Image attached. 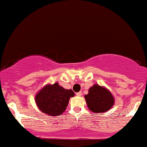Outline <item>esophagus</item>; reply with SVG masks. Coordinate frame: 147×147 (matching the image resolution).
I'll return each mask as SVG.
<instances>
[{"instance_id":"esophagus-1","label":"esophagus","mask_w":147,"mask_h":147,"mask_svg":"<svg viewBox=\"0 0 147 147\" xmlns=\"http://www.w3.org/2000/svg\"><path fill=\"white\" fill-rule=\"evenodd\" d=\"M76 95L77 96H81L82 95V92H78L76 93Z\"/></svg>"}]
</instances>
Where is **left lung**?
<instances>
[{
	"label": "left lung",
	"instance_id": "8db88e82",
	"mask_svg": "<svg viewBox=\"0 0 147 147\" xmlns=\"http://www.w3.org/2000/svg\"><path fill=\"white\" fill-rule=\"evenodd\" d=\"M88 108L94 113L107 111L113 107L114 99L111 92L99 85H94L85 95Z\"/></svg>",
	"mask_w": 147,
	"mask_h": 147
}]
</instances>
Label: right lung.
Here are the masks:
<instances>
[{"label": "right lung", "instance_id": "add662e5", "mask_svg": "<svg viewBox=\"0 0 147 147\" xmlns=\"http://www.w3.org/2000/svg\"><path fill=\"white\" fill-rule=\"evenodd\" d=\"M73 90L63 88L57 83L47 85L36 94L35 99L39 109L50 116H59L66 110Z\"/></svg>", "mask_w": 147, "mask_h": 147}]
</instances>
